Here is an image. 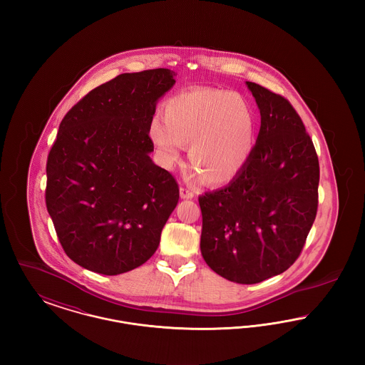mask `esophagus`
Masks as SVG:
<instances>
[{
    "label": "esophagus",
    "instance_id": "obj_1",
    "mask_svg": "<svg viewBox=\"0 0 365 365\" xmlns=\"http://www.w3.org/2000/svg\"><path fill=\"white\" fill-rule=\"evenodd\" d=\"M180 197H182V198H186V200H190V198L195 197V192L191 190V189H189V187L182 186V187H180Z\"/></svg>",
    "mask_w": 365,
    "mask_h": 365
}]
</instances>
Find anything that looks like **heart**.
<instances>
[{"mask_svg": "<svg viewBox=\"0 0 365 365\" xmlns=\"http://www.w3.org/2000/svg\"><path fill=\"white\" fill-rule=\"evenodd\" d=\"M256 113L238 93L192 87L163 105V120L153 119L149 135L165 165L190 143L189 161L208 185H223L246 165L255 148Z\"/></svg>", "mask_w": 365, "mask_h": 365, "instance_id": "1", "label": "heart"}]
</instances>
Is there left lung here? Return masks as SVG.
Returning a JSON list of instances; mask_svg holds the SVG:
<instances>
[{
    "label": "left lung",
    "mask_w": 365,
    "mask_h": 365,
    "mask_svg": "<svg viewBox=\"0 0 365 365\" xmlns=\"http://www.w3.org/2000/svg\"><path fill=\"white\" fill-rule=\"evenodd\" d=\"M260 109L259 137L226 187L198 197L201 253L231 282L284 272L301 255L319 204V158L299 115L280 94L246 82Z\"/></svg>",
    "instance_id": "8db88e82"
}]
</instances>
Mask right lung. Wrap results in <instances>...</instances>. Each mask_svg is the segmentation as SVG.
I'll return each instance as SVG.
<instances>
[{"instance_id":"obj_1","label":"right lung","mask_w":365,"mask_h":365,"mask_svg":"<svg viewBox=\"0 0 365 365\" xmlns=\"http://www.w3.org/2000/svg\"><path fill=\"white\" fill-rule=\"evenodd\" d=\"M167 68L122 73L93 88L60 123L46 163V208L66 255L103 275L149 260L179 201L174 176L149 156Z\"/></svg>"}]
</instances>
